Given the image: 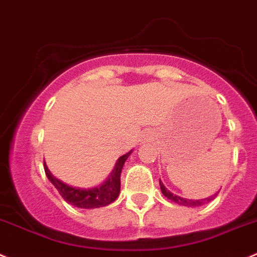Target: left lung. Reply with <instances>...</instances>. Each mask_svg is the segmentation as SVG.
I'll return each mask as SVG.
<instances>
[{
    "label": "left lung",
    "mask_w": 257,
    "mask_h": 257,
    "mask_svg": "<svg viewBox=\"0 0 257 257\" xmlns=\"http://www.w3.org/2000/svg\"><path fill=\"white\" fill-rule=\"evenodd\" d=\"M159 186H161V191L162 193H163L164 196H166L168 200L173 201L174 203H177V205H181V206H188V207H197V206H202V205H206L207 202H210V201H212L213 198H215L216 195L211 196V197H207V198H203V200H187V198H183V197H179V196H176L173 195L172 192H169L168 189L164 187V184L162 183L161 179H159Z\"/></svg>",
    "instance_id": "obj_1"
}]
</instances>
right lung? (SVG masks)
<instances>
[{"mask_svg": "<svg viewBox=\"0 0 257 257\" xmlns=\"http://www.w3.org/2000/svg\"><path fill=\"white\" fill-rule=\"evenodd\" d=\"M131 152L124 156H121L118 159L115 164V168L111 172L110 177L108 181L100 187L91 189H81V188H74V187L68 186V184L62 183L57 178H55L51 174V172L47 169L46 164H44L45 173H46L47 178L50 179L55 188L59 191L60 196L70 205L75 206L79 208H98L104 207V206L110 205L111 202L116 200L120 192V173L121 168L124 166V162L129 157Z\"/></svg>", "mask_w": 257, "mask_h": 257, "instance_id": "right-lung-1", "label": "right lung"}]
</instances>
